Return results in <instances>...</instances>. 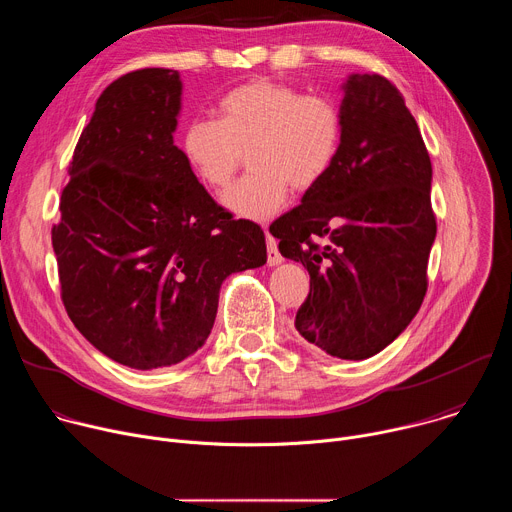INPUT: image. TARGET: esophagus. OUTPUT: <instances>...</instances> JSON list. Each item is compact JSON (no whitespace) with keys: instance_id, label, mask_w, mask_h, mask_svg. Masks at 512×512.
<instances>
[{"instance_id":"1","label":"esophagus","mask_w":512,"mask_h":512,"mask_svg":"<svg viewBox=\"0 0 512 512\" xmlns=\"http://www.w3.org/2000/svg\"><path fill=\"white\" fill-rule=\"evenodd\" d=\"M265 241H267V263L269 265H279L283 261L279 249H277V241L265 231Z\"/></svg>"}]
</instances>
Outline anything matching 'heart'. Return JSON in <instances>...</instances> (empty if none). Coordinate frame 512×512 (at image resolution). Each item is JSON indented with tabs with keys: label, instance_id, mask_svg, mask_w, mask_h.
Returning <instances> with one entry per match:
<instances>
[{
	"label": "heart",
	"instance_id": "b5f03b06",
	"mask_svg": "<svg viewBox=\"0 0 512 512\" xmlns=\"http://www.w3.org/2000/svg\"><path fill=\"white\" fill-rule=\"evenodd\" d=\"M342 135L344 115L332 97L253 79L218 99L216 121H190L180 150L212 192L229 188L247 154L251 172L231 188L225 204L239 216L263 221L285 204L289 188L308 192L330 174Z\"/></svg>",
	"mask_w": 512,
	"mask_h": 512
}]
</instances>
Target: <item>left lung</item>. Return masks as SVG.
I'll use <instances>...</instances> for the list:
<instances>
[{"label":"left lung","instance_id":"8db88e82","mask_svg":"<svg viewBox=\"0 0 512 512\" xmlns=\"http://www.w3.org/2000/svg\"><path fill=\"white\" fill-rule=\"evenodd\" d=\"M340 109L336 164L269 231L310 273L296 330L330 356L362 360L421 308L437 223L431 160L399 89L381 75H352Z\"/></svg>","mask_w":512,"mask_h":512}]
</instances>
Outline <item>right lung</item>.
I'll return each instance as SVG.
<instances>
[{"label":"right lung","mask_w":512,"mask_h":512,"mask_svg":"<svg viewBox=\"0 0 512 512\" xmlns=\"http://www.w3.org/2000/svg\"><path fill=\"white\" fill-rule=\"evenodd\" d=\"M180 93L170 68L127 72L101 93L52 225L68 318L139 371L196 352L225 277L267 261L263 229L216 204L174 145Z\"/></svg>","instance_id":"obj_1"}]
</instances>
